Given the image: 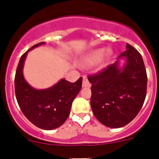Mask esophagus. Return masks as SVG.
<instances>
[{"instance_id": "esophagus-1", "label": "esophagus", "mask_w": 159, "mask_h": 159, "mask_svg": "<svg viewBox=\"0 0 159 159\" xmlns=\"http://www.w3.org/2000/svg\"><path fill=\"white\" fill-rule=\"evenodd\" d=\"M91 83L89 82V81H88V78H87L86 76H84L83 77V81H82V87H84V88H90L91 87Z\"/></svg>"}]
</instances>
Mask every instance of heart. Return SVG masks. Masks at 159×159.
<instances>
[{"mask_svg": "<svg viewBox=\"0 0 159 159\" xmlns=\"http://www.w3.org/2000/svg\"><path fill=\"white\" fill-rule=\"evenodd\" d=\"M103 54V49H97L93 51L89 54L88 58H86V63L88 65H91L93 63L98 62ZM111 54V52L108 51L107 52V56H109Z\"/></svg>", "mask_w": 159, "mask_h": 159, "instance_id": "b5f03b06", "label": "heart"}]
</instances>
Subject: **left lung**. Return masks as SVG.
Listing matches in <instances>:
<instances>
[{
    "mask_svg": "<svg viewBox=\"0 0 159 159\" xmlns=\"http://www.w3.org/2000/svg\"><path fill=\"white\" fill-rule=\"evenodd\" d=\"M127 60L123 70L118 62L88 76L91 83V106L102 124L120 128L132 121L141 110L146 96L147 74L144 61L137 50L126 44L119 58Z\"/></svg>",
    "mask_w": 159,
    "mask_h": 159,
    "instance_id": "8db88e82",
    "label": "left lung"
}]
</instances>
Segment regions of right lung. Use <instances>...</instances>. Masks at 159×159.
Instances as JSON below:
<instances>
[{
	"label": "right lung",
	"mask_w": 159,
	"mask_h": 159,
	"mask_svg": "<svg viewBox=\"0 0 159 159\" xmlns=\"http://www.w3.org/2000/svg\"><path fill=\"white\" fill-rule=\"evenodd\" d=\"M44 43L34 45L22 55L16 68L14 87L16 101L24 116L37 127L51 130L66 122L72 102L81 88L82 78L74 83L61 79L46 90H36L28 84L23 75L24 60L30 50Z\"/></svg>",
	"instance_id": "1"
}]
</instances>
